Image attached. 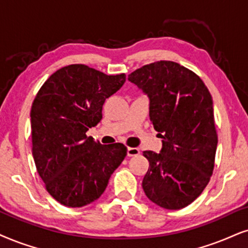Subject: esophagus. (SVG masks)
I'll return each instance as SVG.
<instances>
[{
	"label": "esophagus",
	"instance_id": "1",
	"mask_svg": "<svg viewBox=\"0 0 248 248\" xmlns=\"http://www.w3.org/2000/svg\"><path fill=\"white\" fill-rule=\"evenodd\" d=\"M140 151L138 148H134V147H127V156H137L139 155Z\"/></svg>",
	"mask_w": 248,
	"mask_h": 248
}]
</instances>
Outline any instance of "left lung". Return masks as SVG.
Returning <instances> with one entry per match:
<instances>
[{
	"label": "left lung",
	"mask_w": 248,
	"mask_h": 248,
	"mask_svg": "<svg viewBox=\"0 0 248 248\" xmlns=\"http://www.w3.org/2000/svg\"><path fill=\"white\" fill-rule=\"evenodd\" d=\"M127 79L148 96L149 117L162 138L160 153L143 152L149 162L145 194L162 208H184L213 173L217 133L212 95L199 76L171 61L143 65Z\"/></svg>",
	"instance_id": "left-lung-1"
}]
</instances>
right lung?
<instances>
[{
    "label": "right lung",
    "instance_id": "1",
    "mask_svg": "<svg viewBox=\"0 0 248 248\" xmlns=\"http://www.w3.org/2000/svg\"><path fill=\"white\" fill-rule=\"evenodd\" d=\"M124 73L108 76L84 64L57 70L42 85L31 109L32 154L39 176L55 200L86 206L105 192L127 149L101 145L88 129L102 119L106 99L124 85Z\"/></svg>",
    "mask_w": 248,
    "mask_h": 248
}]
</instances>
